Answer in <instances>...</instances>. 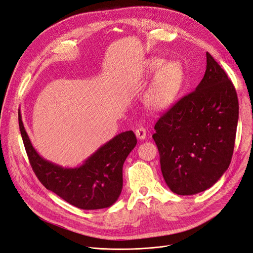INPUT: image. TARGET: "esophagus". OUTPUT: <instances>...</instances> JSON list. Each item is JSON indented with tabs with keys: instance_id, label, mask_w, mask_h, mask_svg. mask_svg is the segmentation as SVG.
<instances>
[{
	"instance_id": "34e87169",
	"label": "esophagus",
	"mask_w": 253,
	"mask_h": 253,
	"mask_svg": "<svg viewBox=\"0 0 253 253\" xmlns=\"http://www.w3.org/2000/svg\"><path fill=\"white\" fill-rule=\"evenodd\" d=\"M136 136L140 140H144L146 138V130L144 127H138L135 132Z\"/></svg>"
}]
</instances>
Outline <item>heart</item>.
<instances>
[{"label": "heart", "instance_id": "1", "mask_svg": "<svg viewBox=\"0 0 253 253\" xmlns=\"http://www.w3.org/2000/svg\"><path fill=\"white\" fill-rule=\"evenodd\" d=\"M163 58H150L146 63L147 76L156 74L154 82L144 94V105L154 112H164L176 100L184 84V68L178 62L166 64Z\"/></svg>", "mask_w": 253, "mask_h": 253}]
</instances>
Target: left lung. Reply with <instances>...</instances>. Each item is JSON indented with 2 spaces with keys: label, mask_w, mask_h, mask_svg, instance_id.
<instances>
[{
  "label": "left lung",
  "mask_w": 253,
  "mask_h": 253,
  "mask_svg": "<svg viewBox=\"0 0 253 253\" xmlns=\"http://www.w3.org/2000/svg\"><path fill=\"white\" fill-rule=\"evenodd\" d=\"M238 119L236 89L207 53L204 79L155 126L162 174L173 193L193 195L217 183L230 164Z\"/></svg>",
  "instance_id": "8db88e82"
}]
</instances>
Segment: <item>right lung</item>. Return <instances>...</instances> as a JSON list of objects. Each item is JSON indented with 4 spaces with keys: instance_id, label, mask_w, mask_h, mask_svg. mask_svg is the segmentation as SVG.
<instances>
[{
    "instance_id": "1",
    "label": "right lung",
    "mask_w": 253,
    "mask_h": 253,
    "mask_svg": "<svg viewBox=\"0 0 253 253\" xmlns=\"http://www.w3.org/2000/svg\"><path fill=\"white\" fill-rule=\"evenodd\" d=\"M18 124L30 164L47 190L83 210L105 209L116 203L123 190L124 163L137 144L133 130L120 133L108 141L81 166L64 168L43 159L35 150L21 113Z\"/></svg>"
}]
</instances>
